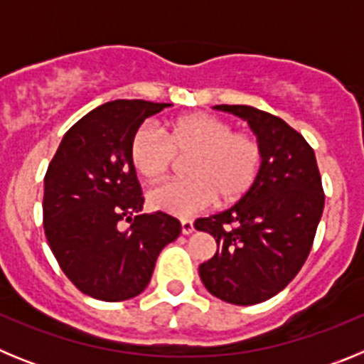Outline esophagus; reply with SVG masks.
<instances>
[{"label":"esophagus","instance_id":"obj_1","mask_svg":"<svg viewBox=\"0 0 364 364\" xmlns=\"http://www.w3.org/2000/svg\"><path fill=\"white\" fill-rule=\"evenodd\" d=\"M180 228H182V233L184 235H191L193 231H195L191 218H182V220H180Z\"/></svg>","mask_w":364,"mask_h":364}]
</instances>
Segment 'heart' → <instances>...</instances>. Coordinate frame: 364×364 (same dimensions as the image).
<instances>
[{
	"label": "heart",
	"mask_w": 364,
	"mask_h": 364,
	"mask_svg": "<svg viewBox=\"0 0 364 364\" xmlns=\"http://www.w3.org/2000/svg\"><path fill=\"white\" fill-rule=\"evenodd\" d=\"M186 156L189 178L151 189L147 200L153 210L191 217L217 198L226 205L239 202L259 180L264 146L255 133L235 131L233 122L211 112L176 118L166 133L146 122L131 136V164L149 182L166 178L175 159Z\"/></svg>",
	"instance_id": "obj_1"
}]
</instances>
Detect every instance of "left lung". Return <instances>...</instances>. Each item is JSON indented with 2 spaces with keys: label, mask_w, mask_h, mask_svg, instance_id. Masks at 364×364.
I'll return each instance as SVG.
<instances>
[{
  "label": "left lung",
  "mask_w": 364,
  "mask_h": 364,
  "mask_svg": "<svg viewBox=\"0 0 364 364\" xmlns=\"http://www.w3.org/2000/svg\"><path fill=\"white\" fill-rule=\"evenodd\" d=\"M250 124L264 146L257 184L230 210L198 218L195 228L217 240L198 273L211 295L230 304H257L277 295L306 262L324 208L315 153L282 118L250 105H215Z\"/></svg>",
  "instance_id": "1"
}]
</instances>
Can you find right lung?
<instances>
[{"label":"right lung","mask_w":364,"mask_h":364,"mask_svg":"<svg viewBox=\"0 0 364 364\" xmlns=\"http://www.w3.org/2000/svg\"><path fill=\"white\" fill-rule=\"evenodd\" d=\"M169 104L114 100L70 127L45 173L43 230L82 294L117 302L147 288L164 246L178 239L171 215H140L142 188L129 159L136 127ZM122 221L130 228L122 230Z\"/></svg>","instance_id":"add662e5"}]
</instances>
